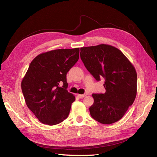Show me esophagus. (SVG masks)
<instances>
[{
	"instance_id": "obj_1",
	"label": "esophagus",
	"mask_w": 157,
	"mask_h": 157,
	"mask_svg": "<svg viewBox=\"0 0 157 157\" xmlns=\"http://www.w3.org/2000/svg\"><path fill=\"white\" fill-rule=\"evenodd\" d=\"M86 94H78V96L80 98H82L84 97H85L86 96Z\"/></svg>"
}]
</instances>
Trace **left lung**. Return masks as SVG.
Masks as SVG:
<instances>
[{
  "mask_svg": "<svg viewBox=\"0 0 157 157\" xmlns=\"http://www.w3.org/2000/svg\"><path fill=\"white\" fill-rule=\"evenodd\" d=\"M80 58L97 80L105 78L104 94H93L89 108L94 120L104 124L119 121L134 103L137 94V73L122 52L111 45L101 44L80 48Z\"/></svg>",
  "mask_w": 157,
  "mask_h": 157,
  "instance_id": "8db88e82",
  "label": "left lung"
}]
</instances>
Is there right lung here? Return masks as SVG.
Returning <instances> with one entry per match:
<instances>
[{
  "label": "right lung",
  "instance_id": "right-lung-1",
  "mask_svg": "<svg viewBox=\"0 0 157 157\" xmlns=\"http://www.w3.org/2000/svg\"><path fill=\"white\" fill-rule=\"evenodd\" d=\"M79 50L58 49L38 55L22 80L26 105L44 124H58L69 115L75 97L67 90L66 75L78 60ZM61 83L62 87L59 86Z\"/></svg>",
  "mask_w": 157,
  "mask_h": 157
}]
</instances>
